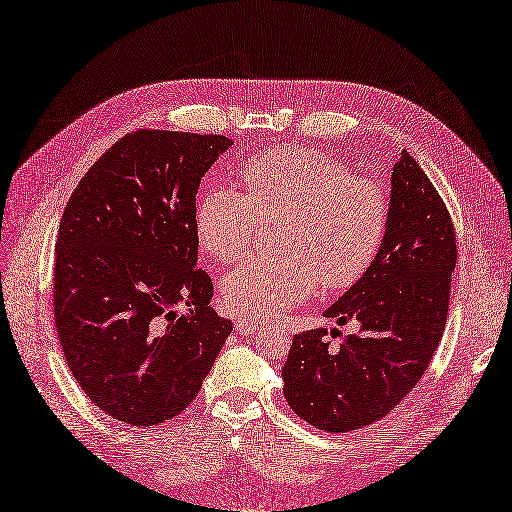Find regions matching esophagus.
<instances>
[{
	"instance_id": "34e87169",
	"label": "esophagus",
	"mask_w": 512,
	"mask_h": 512,
	"mask_svg": "<svg viewBox=\"0 0 512 512\" xmlns=\"http://www.w3.org/2000/svg\"><path fill=\"white\" fill-rule=\"evenodd\" d=\"M235 330L239 334H243V337H248V334H254L260 330V324L254 320H245V317H239V320L235 322Z\"/></svg>"
}]
</instances>
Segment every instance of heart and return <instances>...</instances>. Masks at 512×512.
<instances>
[{"mask_svg":"<svg viewBox=\"0 0 512 512\" xmlns=\"http://www.w3.org/2000/svg\"><path fill=\"white\" fill-rule=\"evenodd\" d=\"M241 192L211 188L195 209L201 248L233 262L262 220H281L277 256H254L222 279L226 307L267 320L305 303L322 281L345 290L368 273L390 226V195L328 152L281 146L243 163Z\"/></svg>","mask_w":512,"mask_h":512,"instance_id":"heart-1","label":"heart"}]
</instances>
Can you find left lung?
<instances>
[{
  "label": "left lung",
  "instance_id": "left-lung-1",
  "mask_svg": "<svg viewBox=\"0 0 512 512\" xmlns=\"http://www.w3.org/2000/svg\"><path fill=\"white\" fill-rule=\"evenodd\" d=\"M455 228L445 201L415 158L402 152L392 171L390 226L373 267L324 311L358 334H294L281 370L292 411L324 432L379 421L428 370L445 332ZM339 338L332 344L329 337Z\"/></svg>",
  "mask_w": 512,
  "mask_h": 512
}]
</instances>
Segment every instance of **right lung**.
<instances>
[{
	"label": "right lung",
	"instance_id": "add662e5",
	"mask_svg": "<svg viewBox=\"0 0 512 512\" xmlns=\"http://www.w3.org/2000/svg\"><path fill=\"white\" fill-rule=\"evenodd\" d=\"M224 135L139 129L80 180L59 222L52 307L82 392L122 424L156 426L199 394L233 330L197 269V190ZM178 306L189 313L178 316Z\"/></svg>",
	"mask_w": 512,
	"mask_h": 512
}]
</instances>
